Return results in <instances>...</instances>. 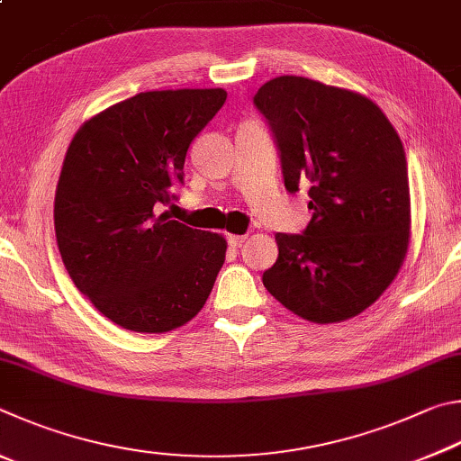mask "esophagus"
Returning a JSON list of instances; mask_svg holds the SVG:
<instances>
[{
  "mask_svg": "<svg viewBox=\"0 0 461 461\" xmlns=\"http://www.w3.org/2000/svg\"><path fill=\"white\" fill-rule=\"evenodd\" d=\"M226 240H229L230 247H240L247 240L245 235H226Z\"/></svg>",
  "mask_w": 461,
  "mask_h": 461,
  "instance_id": "esophagus-1",
  "label": "esophagus"
}]
</instances>
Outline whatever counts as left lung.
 I'll return each mask as SVG.
<instances>
[{
	"label": "left lung",
	"instance_id": "8db88e82",
	"mask_svg": "<svg viewBox=\"0 0 461 461\" xmlns=\"http://www.w3.org/2000/svg\"><path fill=\"white\" fill-rule=\"evenodd\" d=\"M276 135L285 188L308 177L312 221L277 232L279 257L263 285L313 324L370 308L397 277L411 239L401 137L368 96L303 77H277L255 95Z\"/></svg>",
	"mask_w": 461,
	"mask_h": 461
}]
</instances>
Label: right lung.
Returning <instances> with one entry per match:
<instances>
[{
    "instance_id": "1",
    "label": "right lung",
    "mask_w": 461,
    "mask_h": 461,
    "mask_svg": "<svg viewBox=\"0 0 461 461\" xmlns=\"http://www.w3.org/2000/svg\"><path fill=\"white\" fill-rule=\"evenodd\" d=\"M224 101V88L140 93L72 137L54 196L56 243L78 292L121 328L169 332L212 292L226 239L158 208L172 202L185 151Z\"/></svg>"
}]
</instances>
